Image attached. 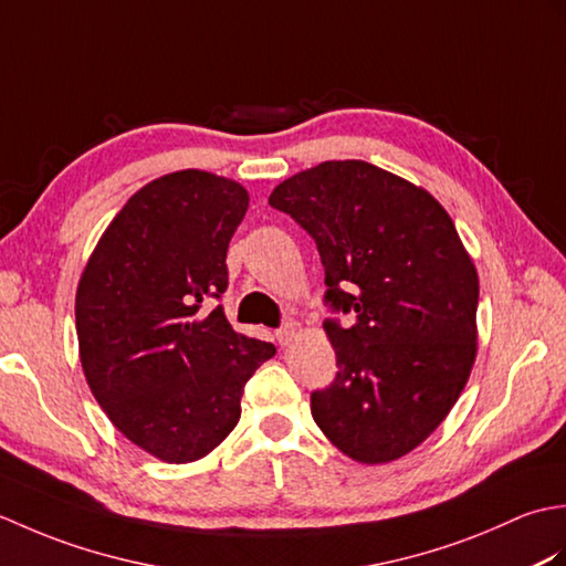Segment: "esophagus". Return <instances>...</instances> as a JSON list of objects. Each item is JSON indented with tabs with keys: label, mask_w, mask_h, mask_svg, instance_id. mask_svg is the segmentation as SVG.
I'll return each instance as SVG.
<instances>
[{
	"label": "esophagus",
	"mask_w": 566,
	"mask_h": 566,
	"mask_svg": "<svg viewBox=\"0 0 566 566\" xmlns=\"http://www.w3.org/2000/svg\"><path fill=\"white\" fill-rule=\"evenodd\" d=\"M294 335H296V326H294V323H286L284 328L276 331V343H280V345H290V343L294 340Z\"/></svg>",
	"instance_id": "34e87169"
}]
</instances>
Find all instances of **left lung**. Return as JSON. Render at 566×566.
<instances>
[{
    "instance_id": "left-lung-1",
    "label": "left lung",
    "mask_w": 566,
    "mask_h": 566,
    "mask_svg": "<svg viewBox=\"0 0 566 566\" xmlns=\"http://www.w3.org/2000/svg\"><path fill=\"white\" fill-rule=\"evenodd\" d=\"M314 235L333 308L338 359L311 416L359 464L416 450L460 399L476 359L479 274L450 213L408 179L365 160H328L270 195Z\"/></svg>"
}]
</instances>
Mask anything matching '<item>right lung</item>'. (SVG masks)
Segmentation results:
<instances>
[{"label": "right lung", "mask_w": 566, "mask_h": 566, "mask_svg": "<svg viewBox=\"0 0 566 566\" xmlns=\"http://www.w3.org/2000/svg\"><path fill=\"white\" fill-rule=\"evenodd\" d=\"M235 179L179 170L130 197L84 264L80 363L114 428L155 460L207 457L240 420L245 381L276 350L223 306L226 252L248 211Z\"/></svg>", "instance_id": "1"}]
</instances>
